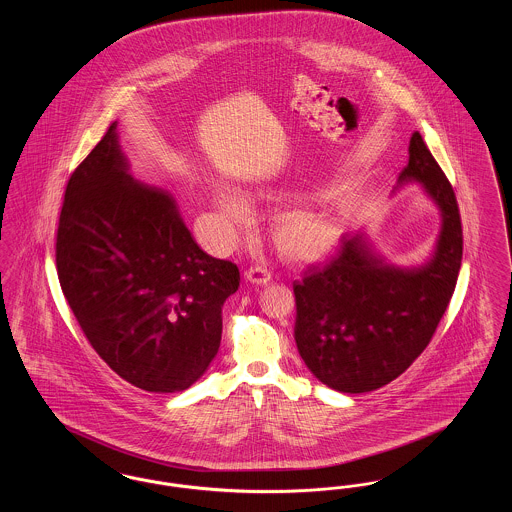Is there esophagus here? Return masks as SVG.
Wrapping results in <instances>:
<instances>
[{"instance_id": "34e87169", "label": "esophagus", "mask_w": 512, "mask_h": 512, "mask_svg": "<svg viewBox=\"0 0 512 512\" xmlns=\"http://www.w3.org/2000/svg\"><path fill=\"white\" fill-rule=\"evenodd\" d=\"M245 280L257 286H267L268 282L272 280V274L268 272L265 267H251L245 270Z\"/></svg>"}]
</instances>
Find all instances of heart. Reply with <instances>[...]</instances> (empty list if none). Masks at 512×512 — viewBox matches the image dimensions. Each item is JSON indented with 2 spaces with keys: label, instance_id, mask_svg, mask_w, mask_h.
<instances>
[{
  "label": "heart",
  "instance_id": "1",
  "mask_svg": "<svg viewBox=\"0 0 512 512\" xmlns=\"http://www.w3.org/2000/svg\"><path fill=\"white\" fill-rule=\"evenodd\" d=\"M293 199L295 192L290 188L259 186L251 188L245 199L236 192L220 195L219 209L232 224L247 228L253 220L247 202L253 207L278 209ZM347 220L349 209L341 195H320L280 211L270 224V238L284 261L293 265H313L336 251L347 230Z\"/></svg>",
  "mask_w": 512,
  "mask_h": 512
}]
</instances>
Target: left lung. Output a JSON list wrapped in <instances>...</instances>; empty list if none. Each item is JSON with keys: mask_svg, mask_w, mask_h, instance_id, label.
Segmentation results:
<instances>
[{"mask_svg": "<svg viewBox=\"0 0 512 512\" xmlns=\"http://www.w3.org/2000/svg\"><path fill=\"white\" fill-rule=\"evenodd\" d=\"M405 184H420L441 213L424 265L395 267L372 251L365 234H353L326 267L293 282L297 351L332 390L365 393L403 374L432 340L455 292L463 259L459 205L418 132L397 178V188Z\"/></svg>", "mask_w": 512, "mask_h": 512, "instance_id": "1", "label": "left lung"}]
</instances>
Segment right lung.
I'll use <instances>...</instances> for the list:
<instances>
[{"instance_id": "add662e5", "label": "right lung", "mask_w": 512, "mask_h": 512, "mask_svg": "<svg viewBox=\"0 0 512 512\" xmlns=\"http://www.w3.org/2000/svg\"><path fill=\"white\" fill-rule=\"evenodd\" d=\"M117 122L73 172L55 263L84 336L140 390L190 388L219 351L240 270L195 244L169 192L136 180Z\"/></svg>"}]
</instances>
